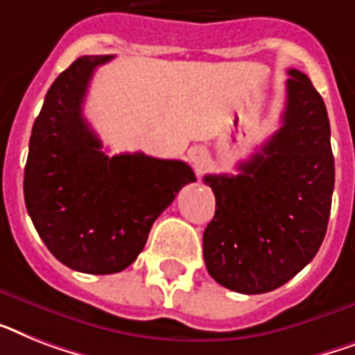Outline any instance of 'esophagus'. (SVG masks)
<instances>
[{
  "label": "esophagus",
  "mask_w": 355,
  "mask_h": 355,
  "mask_svg": "<svg viewBox=\"0 0 355 355\" xmlns=\"http://www.w3.org/2000/svg\"><path fill=\"white\" fill-rule=\"evenodd\" d=\"M189 160H191L197 168H200L202 164H206L207 160V151L204 148H200V146H197V148H191L189 149Z\"/></svg>",
  "instance_id": "1"
}]
</instances>
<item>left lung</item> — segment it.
<instances>
[{"label":"left lung","mask_w":355,"mask_h":355,"mask_svg":"<svg viewBox=\"0 0 355 355\" xmlns=\"http://www.w3.org/2000/svg\"><path fill=\"white\" fill-rule=\"evenodd\" d=\"M288 74L281 128L239 175L204 177L217 202L202 237L207 272L248 295L282 286L315 257L332 207L327 107L306 74Z\"/></svg>","instance_id":"1"}]
</instances>
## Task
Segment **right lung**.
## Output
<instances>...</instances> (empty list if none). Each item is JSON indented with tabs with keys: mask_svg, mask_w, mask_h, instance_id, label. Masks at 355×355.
<instances>
[{
	"mask_svg": "<svg viewBox=\"0 0 355 355\" xmlns=\"http://www.w3.org/2000/svg\"><path fill=\"white\" fill-rule=\"evenodd\" d=\"M109 60L78 58L54 80L33 125L23 178L25 206L49 252L94 275L137 261L158 215L197 180L182 160L102 151L82 105L94 69Z\"/></svg>",
	"mask_w": 355,
	"mask_h": 355,
	"instance_id": "add662e5",
	"label": "right lung"
}]
</instances>
